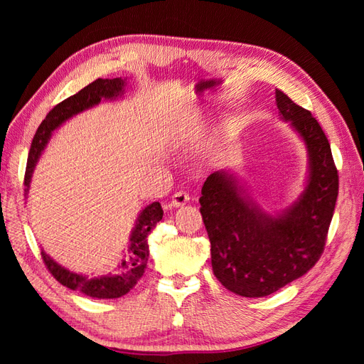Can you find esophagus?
Returning a JSON list of instances; mask_svg holds the SVG:
<instances>
[{"mask_svg": "<svg viewBox=\"0 0 364 364\" xmlns=\"http://www.w3.org/2000/svg\"><path fill=\"white\" fill-rule=\"evenodd\" d=\"M190 202V196H188V193H185V191H178V193H174L173 194V199H171V202H170V208H179V206H183V205H186Z\"/></svg>", "mask_w": 364, "mask_h": 364, "instance_id": "esophagus-1", "label": "esophagus"}]
</instances>
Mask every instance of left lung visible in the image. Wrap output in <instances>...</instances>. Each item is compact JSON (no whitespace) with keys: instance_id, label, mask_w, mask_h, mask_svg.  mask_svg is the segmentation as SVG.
<instances>
[{"instance_id":"obj_1","label":"left lung","mask_w":364,"mask_h":364,"mask_svg":"<svg viewBox=\"0 0 364 364\" xmlns=\"http://www.w3.org/2000/svg\"><path fill=\"white\" fill-rule=\"evenodd\" d=\"M274 94L279 114L308 150L310 178L299 199L279 215H269L226 170L208 176L199 199L215 278L245 297L272 294L314 266L323 253L338 194L331 146L321 124L287 94Z\"/></svg>"}]
</instances>
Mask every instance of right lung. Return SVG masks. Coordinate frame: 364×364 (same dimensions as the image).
Segmentation results:
<instances>
[{
    "label": "right lung",
    "instance_id": "right-lung-1",
    "mask_svg": "<svg viewBox=\"0 0 364 364\" xmlns=\"http://www.w3.org/2000/svg\"><path fill=\"white\" fill-rule=\"evenodd\" d=\"M124 82L126 80L119 79V77L118 79H97L92 83L85 86L82 91L68 97L67 100L60 102L51 109L46 119L38 127L35 138H33L31 142L24 178V185L27 186L26 191H28L31 173L35 170V165L41 156V153L51 136V132L58 129L71 117L98 105L102 100H114V98L119 97L123 94ZM162 215L164 211L159 202H153L142 209L136 220V225L134 230H132L129 246L124 253V259H121V264H118V274H114V277H100L90 279L85 274L74 273L59 266L43 250L41 252L42 259L46 262L48 272L62 285H65V287L77 290L86 296L97 297V299H117V297L124 296L134 289L142 274H144L149 261L147 238L151 229L162 218Z\"/></svg>",
    "mask_w": 364,
    "mask_h": 364
}]
</instances>
